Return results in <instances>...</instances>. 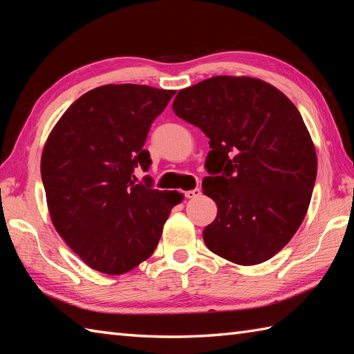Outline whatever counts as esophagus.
I'll list each match as a JSON object with an SVG mask.
<instances>
[{
    "label": "esophagus",
    "mask_w": 354,
    "mask_h": 354,
    "mask_svg": "<svg viewBox=\"0 0 354 354\" xmlns=\"http://www.w3.org/2000/svg\"><path fill=\"white\" fill-rule=\"evenodd\" d=\"M184 194H185V198H189V199H194V198H198L199 194H201V189H193V190L185 192Z\"/></svg>",
    "instance_id": "34e87169"
}]
</instances>
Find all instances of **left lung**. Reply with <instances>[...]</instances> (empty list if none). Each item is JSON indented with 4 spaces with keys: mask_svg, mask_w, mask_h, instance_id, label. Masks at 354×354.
<instances>
[{
    "mask_svg": "<svg viewBox=\"0 0 354 354\" xmlns=\"http://www.w3.org/2000/svg\"><path fill=\"white\" fill-rule=\"evenodd\" d=\"M171 109L209 138L202 190L217 216L202 232L208 250L243 266L274 257L304 221L317 179L295 104L260 79L216 76L181 89Z\"/></svg>",
    "mask_w": 354,
    "mask_h": 354,
    "instance_id": "8db88e82",
    "label": "left lung"
}]
</instances>
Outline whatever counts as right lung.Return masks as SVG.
Returning <instances> with one entry per match:
<instances>
[{
  "mask_svg": "<svg viewBox=\"0 0 354 354\" xmlns=\"http://www.w3.org/2000/svg\"><path fill=\"white\" fill-rule=\"evenodd\" d=\"M176 91L147 85H103L74 102L42 150L47 205L65 243L102 274L129 272L153 254L178 192L133 183L147 170L142 149L150 124ZM137 181V179H135Z\"/></svg>",
  "mask_w": 354,
  "mask_h": 354,
  "instance_id": "obj_1",
  "label": "right lung"
}]
</instances>
